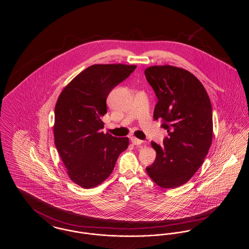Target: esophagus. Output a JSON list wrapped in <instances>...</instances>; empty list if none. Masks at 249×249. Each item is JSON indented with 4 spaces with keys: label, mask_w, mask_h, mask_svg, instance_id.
<instances>
[{
    "label": "esophagus",
    "mask_w": 249,
    "mask_h": 249,
    "mask_svg": "<svg viewBox=\"0 0 249 249\" xmlns=\"http://www.w3.org/2000/svg\"><path fill=\"white\" fill-rule=\"evenodd\" d=\"M130 141H131V142H132L134 145H140V144H142V140H139V139H137V138H135V137H131V138H130Z\"/></svg>",
    "instance_id": "obj_1"
}]
</instances>
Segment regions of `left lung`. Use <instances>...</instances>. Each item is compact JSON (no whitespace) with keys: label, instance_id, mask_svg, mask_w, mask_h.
I'll list each match as a JSON object with an SVG mask.
<instances>
[{"label":"left lung","instance_id":"obj_1","mask_svg":"<svg viewBox=\"0 0 249 249\" xmlns=\"http://www.w3.org/2000/svg\"><path fill=\"white\" fill-rule=\"evenodd\" d=\"M144 74L158 98L153 118L163 120L169 134L163 146L151 142L157 155L146 173L160 188H178L195 175L211 146V102L200 80L183 68L155 65Z\"/></svg>","mask_w":249,"mask_h":249}]
</instances>
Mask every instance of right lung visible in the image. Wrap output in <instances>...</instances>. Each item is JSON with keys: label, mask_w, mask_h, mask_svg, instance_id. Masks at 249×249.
<instances>
[{"label": "right lung", "mask_w": 249, "mask_h": 249, "mask_svg": "<svg viewBox=\"0 0 249 249\" xmlns=\"http://www.w3.org/2000/svg\"><path fill=\"white\" fill-rule=\"evenodd\" d=\"M136 65L94 64L78 73L62 89L55 107L54 140L73 183L84 189L99 186L114 170L128 137L104 133L110 91L126 79Z\"/></svg>", "instance_id": "add662e5"}]
</instances>
